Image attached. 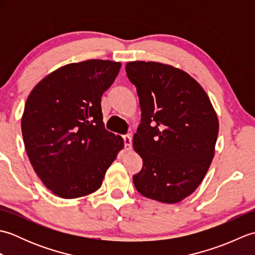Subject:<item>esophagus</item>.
Listing matches in <instances>:
<instances>
[{"label": "esophagus", "mask_w": 255, "mask_h": 255, "mask_svg": "<svg viewBox=\"0 0 255 255\" xmlns=\"http://www.w3.org/2000/svg\"><path fill=\"white\" fill-rule=\"evenodd\" d=\"M124 138V143H125V149H126V151H130L131 150V136L130 134H125V136H123Z\"/></svg>", "instance_id": "obj_1"}]
</instances>
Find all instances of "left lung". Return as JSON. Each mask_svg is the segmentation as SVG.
<instances>
[{
	"label": "left lung",
	"instance_id": "obj_1",
	"mask_svg": "<svg viewBox=\"0 0 255 255\" xmlns=\"http://www.w3.org/2000/svg\"><path fill=\"white\" fill-rule=\"evenodd\" d=\"M141 108L132 144L143 161L133 175L144 197L175 204L191 195L215 155L219 122L196 80L183 70L154 61L126 64Z\"/></svg>",
	"mask_w": 255,
	"mask_h": 255
}]
</instances>
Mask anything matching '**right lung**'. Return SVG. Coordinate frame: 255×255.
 Instances as JSON below:
<instances>
[{
  "instance_id": "obj_1",
  "label": "right lung",
  "mask_w": 255,
  "mask_h": 255,
  "mask_svg": "<svg viewBox=\"0 0 255 255\" xmlns=\"http://www.w3.org/2000/svg\"><path fill=\"white\" fill-rule=\"evenodd\" d=\"M122 63L91 60L49 73L26 101L21 133L27 155L45 186L61 198L97 191L124 148L103 123L101 99Z\"/></svg>"
}]
</instances>
